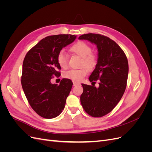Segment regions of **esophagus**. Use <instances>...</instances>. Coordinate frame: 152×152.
I'll return each mask as SVG.
<instances>
[{"label":"esophagus","instance_id":"1","mask_svg":"<svg viewBox=\"0 0 152 152\" xmlns=\"http://www.w3.org/2000/svg\"><path fill=\"white\" fill-rule=\"evenodd\" d=\"M73 86H76L77 85H80L79 83H78V82H73Z\"/></svg>","mask_w":152,"mask_h":152}]
</instances>
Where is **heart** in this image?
I'll return each mask as SVG.
<instances>
[{
    "mask_svg": "<svg viewBox=\"0 0 152 152\" xmlns=\"http://www.w3.org/2000/svg\"><path fill=\"white\" fill-rule=\"evenodd\" d=\"M70 51L82 58L80 66L82 67L77 70H70L63 73V77L70 79L74 82H80L87 74L88 69L93 70L97 65V56L92 53V49L89 44L80 41L73 44L70 48ZM57 61L58 65L62 68L66 69L68 66V54L61 50L58 54Z\"/></svg>",
    "mask_w": 152,
    "mask_h": 152,
    "instance_id": "1",
    "label": "heart"
}]
</instances>
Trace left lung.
<instances>
[{"label":"left lung","mask_w":152,"mask_h":152,"mask_svg":"<svg viewBox=\"0 0 152 152\" xmlns=\"http://www.w3.org/2000/svg\"><path fill=\"white\" fill-rule=\"evenodd\" d=\"M96 45L98 63L89 79L99 87L82 84L83 93L80 103L85 112L93 117H101L110 113L120 102L125 92L129 72L126 55L119 45L108 37L87 34L79 37Z\"/></svg>","instance_id":"obj_1"}]
</instances>
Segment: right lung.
Here are the masks:
<instances>
[{
  "label": "right lung",
  "mask_w": 152,
  "mask_h": 152,
  "mask_svg": "<svg viewBox=\"0 0 152 152\" xmlns=\"http://www.w3.org/2000/svg\"><path fill=\"white\" fill-rule=\"evenodd\" d=\"M74 35L48 36L26 53L23 63L21 86L27 100L34 111L45 118H53L65 108L73 83L63 79L59 86L50 82L59 76L61 66L57 56L63 48L72 43Z\"/></svg>",
  "instance_id": "obj_1"
}]
</instances>
